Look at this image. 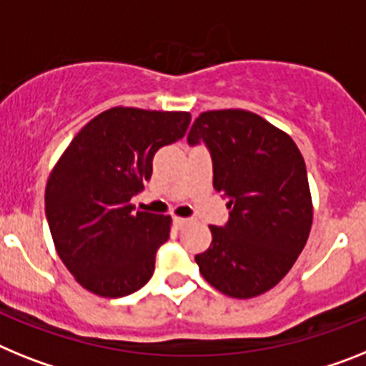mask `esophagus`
Here are the masks:
<instances>
[{"label": "esophagus", "instance_id": "34e87169", "mask_svg": "<svg viewBox=\"0 0 366 366\" xmlns=\"http://www.w3.org/2000/svg\"><path fill=\"white\" fill-rule=\"evenodd\" d=\"M189 222H192V219H187V217H174V224H177V227H180V228L187 227Z\"/></svg>", "mask_w": 366, "mask_h": 366}]
</instances>
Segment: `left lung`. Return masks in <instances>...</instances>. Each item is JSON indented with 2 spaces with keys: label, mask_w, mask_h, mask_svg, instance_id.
I'll return each instance as SVG.
<instances>
[{
  "label": "left lung",
  "mask_w": 366,
  "mask_h": 366,
  "mask_svg": "<svg viewBox=\"0 0 366 366\" xmlns=\"http://www.w3.org/2000/svg\"><path fill=\"white\" fill-rule=\"evenodd\" d=\"M201 142L230 217L224 227H209L212 244L195 262L221 293L258 297L291 271L310 236L306 164L291 136L249 110L202 112L187 134L189 145Z\"/></svg>",
  "instance_id": "8db88e82"
}]
</instances>
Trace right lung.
Returning a JSON list of instances; mask_svg holds the SVG:
<instances>
[{
	"instance_id": "1",
	"label": "right lung",
	"mask_w": 366,
	"mask_h": 366,
	"mask_svg": "<svg viewBox=\"0 0 366 366\" xmlns=\"http://www.w3.org/2000/svg\"><path fill=\"white\" fill-rule=\"evenodd\" d=\"M189 112L116 107L81 129L51 171L46 217L60 259L92 293L119 298L154 272L171 217L134 212L154 152L184 138Z\"/></svg>"
}]
</instances>
